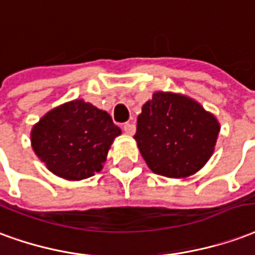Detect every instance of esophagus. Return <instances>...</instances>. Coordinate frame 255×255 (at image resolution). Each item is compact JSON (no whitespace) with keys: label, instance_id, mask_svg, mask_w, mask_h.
Here are the masks:
<instances>
[{"label":"esophagus","instance_id":"esophagus-1","mask_svg":"<svg viewBox=\"0 0 255 255\" xmlns=\"http://www.w3.org/2000/svg\"><path fill=\"white\" fill-rule=\"evenodd\" d=\"M122 128H124V130H125L126 134H133V133L135 131V125L133 124V122H125Z\"/></svg>","mask_w":255,"mask_h":255}]
</instances>
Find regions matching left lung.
Wrapping results in <instances>:
<instances>
[{
    "label": "left lung",
    "instance_id": "left-lung-1",
    "mask_svg": "<svg viewBox=\"0 0 255 255\" xmlns=\"http://www.w3.org/2000/svg\"><path fill=\"white\" fill-rule=\"evenodd\" d=\"M220 125L197 102L156 92L142 106L134 138L155 174L185 178L205 166L215 150Z\"/></svg>",
    "mask_w": 255,
    "mask_h": 255
}]
</instances>
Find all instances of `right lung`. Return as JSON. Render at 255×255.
Returning <instances> with one entry per match:
<instances>
[{
  "mask_svg": "<svg viewBox=\"0 0 255 255\" xmlns=\"http://www.w3.org/2000/svg\"><path fill=\"white\" fill-rule=\"evenodd\" d=\"M121 129L106 111L84 100L51 110L33 126L35 153L55 175L80 181L99 172Z\"/></svg>",
  "mask_w": 255,
  "mask_h": 255,
  "instance_id": "1",
  "label": "right lung"
}]
</instances>
